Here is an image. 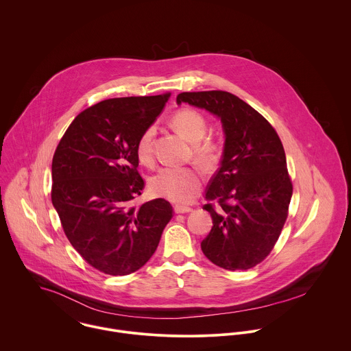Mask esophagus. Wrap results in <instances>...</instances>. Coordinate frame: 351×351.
<instances>
[{
	"mask_svg": "<svg viewBox=\"0 0 351 351\" xmlns=\"http://www.w3.org/2000/svg\"><path fill=\"white\" fill-rule=\"evenodd\" d=\"M174 212H176V213H188V212H192V208H191V206H186V205L177 204V205L174 206Z\"/></svg>",
	"mask_w": 351,
	"mask_h": 351,
	"instance_id": "1",
	"label": "esophagus"
}]
</instances>
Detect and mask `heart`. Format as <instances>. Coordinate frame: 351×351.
Here are the masks:
<instances>
[{
	"label": "heart",
	"instance_id": "heart-1",
	"mask_svg": "<svg viewBox=\"0 0 351 351\" xmlns=\"http://www.w3.org/2000/svg\"><path fill=\"white\" fill-rule=\"evenodd\" d=\"M171 124L180 135L195 143V156L202 166L210 167L220 158V145L212 138L202 139L208 131L205 117L192 108H182L171 117ZM155 127L149 125L136 142V156L142 163L152 159V139ZM201 174L193 167H163L150 181L151 192L167 200L186 202L192 200L200 191Z\"/></svg>",
	"mask_w": 351,
	"mask_h": 351
}]
</instances>
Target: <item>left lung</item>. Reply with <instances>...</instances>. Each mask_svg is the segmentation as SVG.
Instances as JSON below:
<instances>
[{"label": "left lung", "instance_id": "1", "mask_svg": "<svg viewBox=\"0 0 351 351\" xmlns=\"http://www.w3.org/2000/svg\"><path fill=\"white\" fill-rule=\"evenodd\" d=\"M177 102L220 117L226 143L220 167L209 181L205 204L213 227L201 250L227 270H247L273 250L293 193L285 151L271 124L247 102L223 92H184Z\"/></svg>", "mask_w": 351, "mask_h": 351}]
</instances>
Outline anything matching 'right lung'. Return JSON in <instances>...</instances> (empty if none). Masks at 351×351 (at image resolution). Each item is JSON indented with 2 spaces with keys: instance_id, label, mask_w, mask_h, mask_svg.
Here are the masks:
<instances>
[{
  "instance_id": "add662e5",
  "label": "right lung",
  "mask_w": 351,
  "mask_h": 351,
  "mask_svg": "<svg viewBox=\"0 0 351 351\" xmlns=\"http://www.w3.org/2000/svg\"><path fill=\"white\" fill-rule=\"evenodd\" d=\"M169 97L163 93L92 105L73 120L53 154L52 205L71 246L101 273L139 270L173 217L165 199L131 205L145 188L136 142Z\"/></svg>"
}]
</instances>
